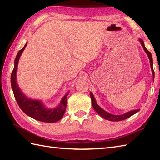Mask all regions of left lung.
Masks as SVG:
<instances>
[{
    "label": "left lung",
    "mask_w": 160,
    "mask_h": 160,
    "mask_svg": "<svg viewBox=\"0 0 160 160\" xmlns=\"http://www.w3.org/2000/svg\"><path fill=\"white\" fill-rule=\"evenodd\" d=\"M139 41H140V44L142 45V47L144 50V52H146V53L147 54V56L149 58V60H150V65H151V71H152V78H153V81H154V77H155V73L153 71V67H152V55L151 52H149L148 51L146 48L144 46V43L143 42L141 38H139ZM90 96L91 98V102H92V106L93 107V108L95 109L97 113L99 114L102 118H103L104 119H106L107 120L109 121H113V122H118V121H121V120H126V119L128 118L129 117L132 116V115H134L135 113H136L137 112H138L140 111V109H135V110H132L128 112H127L122 115H113L109 113L108 112H107L106 111H104L103 108H102L99 105H98L96 102V100L95 99L93 94L90 92Z\"/></svg>",
    "instance_id": "left-lung-1"
}]
</instances>
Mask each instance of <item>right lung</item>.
I'll return each instance as SVG.
<instances>
[{"mask_svg": "<svg viewBox=\"0 0 160 160\" xmlns=\"http://www.w3.org/2000/svg\"><path fill=\"white\" fill-rule=\"evenodd\" d=\"M27 44L28 42L17 54L14 61V67H13L11 75V85L15 99L21 110L29 117L35 119L36 120L47 122V123L56 122L63 117L64 113H65L67 101V96L69 94V91L63 96L60 104L56 107L49 108L45 106L41 100H33L26 96L18 85L16 80L18 64L20 57L23 51L25 50Z\"/></svg>", "mask_w": 160, "mask_h": 160, "instance_id": "1", "label": "right lung"}]
</instances>
